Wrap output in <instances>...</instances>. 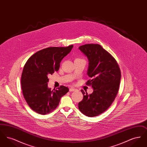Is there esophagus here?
Returning <instances> with one entry per match:
<instances>
[{
	"label": "esophagus",
	"mask_w": 147,
	"mask_h": 147,
	"mask_svg": "<svg viewBox=\"0 0 147 147\" xmlns=\"http://www.w3.org/2000/svg\"><path fill=\"white\" fill-rule=\"evenodd\" d=\"M76 90H77V89H75V88H70V89H69V91H76Z\"/></svg>",
	"instance_id": "esophagus-1"
}]
</instances>
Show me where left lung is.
<instances>
[{
	"instance_id": "8db88e82",
	"label": "left lung",
	"mask_w": 147,
	"mask_h": 147,
	"mask_svg": "<svg viewBox=\"0 0 147 147\" xmlns=\"http://www.w3.org/2000/svg\"><path fill=\"white\" fill-rule=\"evenodd\" d=\"M79 49L89 61L87 74L91 78L86 84L93 92L88 94L81 90L83 99L78 104L80 112L94 117L105 111L111 105L119 91L121 71L119 65L108 52L98 44H86Z\"/></svg>"
}]
</instances>
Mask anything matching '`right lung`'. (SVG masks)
Masks as SVG:
<instances>
[{
  "label": "right lung",
  "mask_w": 147,
  "mask_h": 147,
  "mask_svg": "<svg viewBox=\"0 0 147 147\" xmlns=\"http://www.w3.org/2000/svg\"><path fill=\"white\" fill-rule=\"evenodd\" d=\"M73 47H49L40 50L28 60L21 76V89L30 107L41 115L52 112L59 105L61 98L69 89L61 86L51 90L48 87V76L59 70L60 63Z\"/></svg>",
  "instance_id": "add662e5"
}]
</instances>
